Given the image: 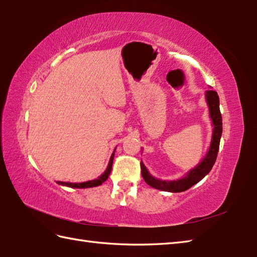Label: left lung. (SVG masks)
Returning a JSON list of instances; mask_svg holds the SVG:
<instances>
[{"label": "left lung", "mask_w": 257, "mask_h": 257, "mask_svg": "<svg viewBox=\"0 0 257 257\" xmlns=\"http://www.w3.org/2000/svg\"><path fill=\"white\" fill-rule=\"evenodd\" d=\"M205 98L207 105H209L213 127H214L213 128L210 149L207 151L205 158L199 163V166H196L185 174V177L174 180V181H162V180L154 178L147 170L144 163L140 162L141 174H143L146 183L149 184L150 187L158 190L168 191V192H182V191L190 189L192 185L201 181L211 171L213 165L215 163L217 152H219L220 139L222 136V114L220 111V100L217 92L215 90H207L205 92Z\"/></svg>", "instance_id": "8db88e82"}]
</instances>
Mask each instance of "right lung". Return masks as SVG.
Here are the masks:
<instances>
[{
    "label": "right lung",
    "mask_w": 257,
    "mask_h": 257,
    "mask_svg": "<svg viewBox=\"0 0 257 257\" xmlns=\"http://www.w3.org/2000/svg\"><path fill=\"white\" fill-rule=\"evenodd\" d=\"M113 156H114V151L113 154L110 157V160H109L108 163V167L106 169V171L103 172L101 176L96 179V180H91V181H87V182H81V183H69V182H61L58 181V184H62V185H66V187L69 188H77V189H85V188H92V187H98V185H100L102 182H105L106 180L108 179L109 174L111 172V168H112V161H113Z\"/></svg>",
    "instance_id": "add662e5"
}]
</instances>
